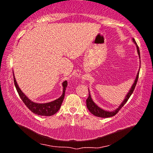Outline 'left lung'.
<instances>
[{"mask_svg":"<svg viewBox=\"0 0 153 153\" xmlns=\"http://www.w3.org/2000/svg\"><path fill=\"white\" fill-rule=\"evenodd\" d=\"M132 40L136 45V47H137V52H138V54H139V58H140L139 48V47H138V45H137V42H136L135 39L133 38ZM139 72H138L137 76H136L134 82L132 86L131 87L130 90H129V93H127V95L126 96H125V97L124 100H123V102L120 104V106H119V107H118V108H116V109L115 111H105V110L102 109V108H101L100 107H99V106H98L97 104H96L95 102L93 101V100H92L91 96V95H90V92H89V90H88L89 95H88V99L86 100V106H87L88 109L89 110V111L91 112L92 114H93L94 116H95L97 117H100V118H109V117H112V116H115V115H116L117 113H118L119 111L121 109V108H122L123 106H124L125 104H126L127 100H129V98L130 97L131 95L133 93L135 87H136V85H137L138 78H139Z\"/></svg>","mask_w":153,"mask_h":153,"instance_id":"obj_1","label":"left lung"}]
</instances>
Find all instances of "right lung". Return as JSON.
<instances>
[{
    "instance_id": "obj_1",
    "label": "right lung",
    "mask_w": 153,
    "mask_h": 153,
    "mask_svg": "<svg viewBox=\"0 0 153 153\" xmlns=\"http://www.w3.org/2000/svg\"><path fill=\"white\" fill-rule=\"evenodd\" d=\"M14 83L15 85L16 89L18 92L19 95L21 97V99L23 101V102L25 104L27 107L30 109L33 113L35 114L39 115V116H53L58 112V111L60 109L61 104L63 102L64 97H65V93L66 87L68 86V81H65L62 83V87H63V91H62V94L58 99L52 101L51 102H48V103H35L29 100L28 97L25 95V94L22 91V90L19 88V85L16 83V79L14 78Z\"/></svg>"
}]
</instances>
